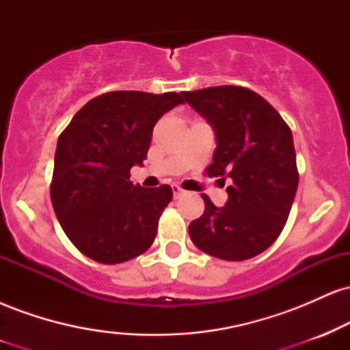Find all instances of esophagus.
<instances>
[{
  "mask_svg": "<svg viewBox=\"0 0 350 350\" xmlns=\"http://www.w3.org/2000/svg\"><path fill=\"white\" fill-rule=\"evenodd\" d=\"M171 189H172V196H174V199H178L180 194H183V189H180L178 184H172L171 186Z\"/></svg>",
  "mask_w": 350,
  "mask_h": 350,
  "instance_id": "esophagus-1",
  "label": "esophagus"
}]
</instances>
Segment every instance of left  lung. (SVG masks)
Here are the masks:
<instances>
[{
  "mask_svg": "<svg viewBox=\"0 0 350 350\" xmlns=\"http://www.w3.org/2000/svg\"><path fill=\"white\" fill-rule=\"evenodd\" d=\"M183 97L215 133L214 163L206 172L230 180L224 207L202 196L206 211L189 226L192 243L220 260L252 258L278 239L298 189L290 126L245 87H208Z\"/></svg>",
  "mask_w": 350,
  "mask_h": 350,
  "instance_id": "8db88e82",
  "label": "left lung"
}]
</instances>
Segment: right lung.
<instances>
[{
    "label": "right lung",
    "instance_id": "obj_1",
    "mask_svg": "<svg viewBox=\"0 0 350 350\" xmlns=\"http://www.w3.org/2000/svg\"><path fill=\"white\" fill-rule=\"evenodd\" d=\"M180 103L176 92H108L87 102L60 133L52 207L70 242L88 258L123 263L154 242L172 189L135 186L130 170L143 166L156 122Z\"/></svg>",
    "mask_w": 350,
    "mask_h": 350
}]
</instances>
